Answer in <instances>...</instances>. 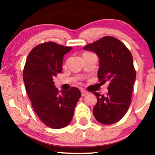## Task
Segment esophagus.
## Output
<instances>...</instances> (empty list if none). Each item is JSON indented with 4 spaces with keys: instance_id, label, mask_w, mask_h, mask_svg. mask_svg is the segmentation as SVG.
Segmentation results:
<instances>
[{
    "instance_id": "esophagus-1",
    "label": "esophagus",
    "mask_w": 155,
    "mask_h": 155,
    "mask_svg": "<svg viewBox=\"0 0 155 155\" xmlns=\"http://www.w3.org/2000/svg\"><path fill=\"white\" fill-rule=\"evenodd\" d=\"M81 96H82V97H84V96H85L87 95V92H86L85 91V90H81Z\"/></svg>"
}]
</instances>
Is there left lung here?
Segmentation results:
<instances>
[{"instance_id":"8db88e82","label":"left lung","mask_w":155,"mask_h":155,"mask_svg":"<svg viewBox=\"0 0 155 155\" xmlns=\"http://www.w3.org/2000/svg\"><path fill=\"white\" fill-rule=\"evenodd\" d=\"M99 58L97 77L102 83L109 82L107 95L92 92L97 97L93 114L100 123L111 124L120 121L131 104L136 72L130 51L120 40L104 36L84 47Z\"/></svg>"}]
</instances>
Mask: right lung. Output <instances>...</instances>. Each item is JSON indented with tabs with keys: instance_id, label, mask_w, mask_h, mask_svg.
<instances>
[{
	"instance_id": "add662e5",
	"label": "right lung",
	"mask_w": 155,
	"mask_h": 155,
	"mask_svg": "<svg viewBox=\"0 0 155 155\" xmlns=\"http://www.w3.org/2000/svg\"><path fill=\"white\" fill-rule=\"evenodd\" d=\"M71 49L51 41L38 44L29 53L23 70L25 86L33 109L41 121L53 129L70 123L81 97V92L75 87L60 93L53 81L63 70V56Z\"/></svg>"
}]
</instances>
